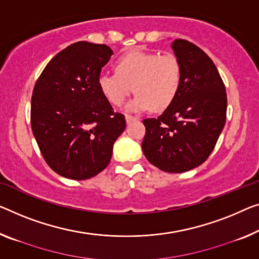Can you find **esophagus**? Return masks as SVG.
I'll return each instance as SVG.
<instances>
[{"instance_id":"obj_1","label":"esophagus","mask_w":259,"mask_h":259,"mask_svg":"<svg viewBox=\"0 0 259 259\" xmlns=\"http://www.w3.org/2000/svg\"><path fill=\"white\" fill-rule=\"evenodd\" d=\"M136 117H134V116H130V115H125V121H126V123H128V124H130L131 122H134V121H136Z\"/></svg>"}]
</instances>
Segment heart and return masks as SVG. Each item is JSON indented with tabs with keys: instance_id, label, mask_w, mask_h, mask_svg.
I'll list each match as a JSON object with an SVG mask.
<instances>
[{
	"instance_id": "b5f03b06",
	"label": "heart",
	"mask_w": 259,
	"mask_h": 259,
	"mask_svg": "<svg viewBox=\"0 0 259 259\" xmlns=\"http://www.w3.org/2000/svg\"><path fill=\"white\" fill-rule=\"evenodd\" d=\"M116 74H101L99 88L108 101L121 106L133 93L137 95L125 106L130 113L151 107L161 111L175 101L181 83V65L173 53L130 51L115 63Z\"/></svg>"
}]
</instances>
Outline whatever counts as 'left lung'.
I'll list each match as a JSON object with an SVG mask.
<instances>
[{
	"instance_id": "8db88e82",
	"label": "left lung",
	"mask_w": 259,
	"mask_h": 259,
	"mask_svg": "<svg viewBox=\"0 0 259 259\" xmlns=\"http://www.w3.org/2000/svg\"><path fill=\"white\" fill-rule=\"evenodd\" d=\"M171 48L181 65V83L175 101L157 118H145L142 149L161 171H190L209 157L226 123L225 83L213 60L184 39Z\"/></svg>"
}]
</instances>
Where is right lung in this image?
I'll return each mask as SVG.
<instances>
[{"label": "right lung", "instance_id": "obj_1", "mask_svg": "<svg viewBox=\"0 0 259 259\" xmlns=\"http://www.w3.org/2000/svg\"><path fill=\"white\" fill-rule=\"evenodd\" d=\"M114 55L105 44L78 41L46 65L31 99V128L44 159L65 178L84 180L109 164L125 129L99 88L101 69Z\"/></svg>", "mask_w": 259, "mask_h": 259}]
</instances>
